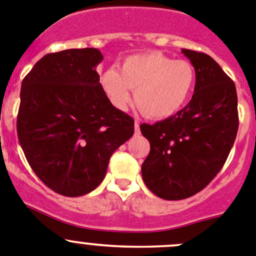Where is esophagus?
Segmentation results:
<instances>
[{
  "label": "esophagus",
  "mask_w": 256,
  "mask_h": 256,
  "mask_svg": "<svg viewBox=\"0 0 256 256\" xmlns=\"http://www.w3.org/2000/svg\"><path fill=\"white\" fill-rule=\"evenodd\" d=\"M135 134H138V135H139V134H140V124H139V121H135Z\"/></svg>",
  "instance_id": "obj_1"
}]
</instances>
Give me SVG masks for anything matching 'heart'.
<instances>
[{"mask_svg": "<svg viewBox=\"0 0 256 256\" xmlns=\"http://www.w3.org/2000/svg\"><path fill=\"white\" fill-rule=\"evenodd\" d=\"M101 84L111 104L126 110L134 92L135 104L150 118H166L182 108L196 86V69L187 60H174L163 52L131 56L120 70L110 68L102 74Z\"/></svg>", "mask_w": 256, "mask_h": 256, "instance_id": "1", "label": "heart"}]
</instances>
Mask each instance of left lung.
I'll list each match as a JSON object with an SVG mask.
<instances>
[{
    "mask_svg": "<svg viewBox=\"0 0 256 256\" xmlns=\"http://www.w3.org/2000/svg\"><path fill=\"white\" fill-rule=\"evenodd\" d=\"M196 69L190 104L166 120L142 124L150 152L142 166L146 187L168 200L204 190L221 170L238 128L235 83L204 52L182 49Z\"/></svg>",
    "mask_w": 256,
    "mask_h": 256,
    "instance_id": "1",
    "label": "left lung"
}]
</instances>
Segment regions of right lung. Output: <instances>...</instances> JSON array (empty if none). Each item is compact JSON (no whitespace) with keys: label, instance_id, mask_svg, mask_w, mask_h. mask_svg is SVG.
Listing matches in <instances>:
<instances>
[{"label":"right lung","instance_id":"1","mask_svg":"<svg viewBox=\"0 0 256 256\" xmlns=\"http://www.w3.org/2000/svg\"><path fill=\"white\" fill-rule=\"evenodd\" d=\"M94 48L42 56L21 83L18 136L31 169L66 197L98 187L111 155L134 134V118L104 93Z\"/></svg>","mask_w":256,"mask_h":256}]
</instances>
